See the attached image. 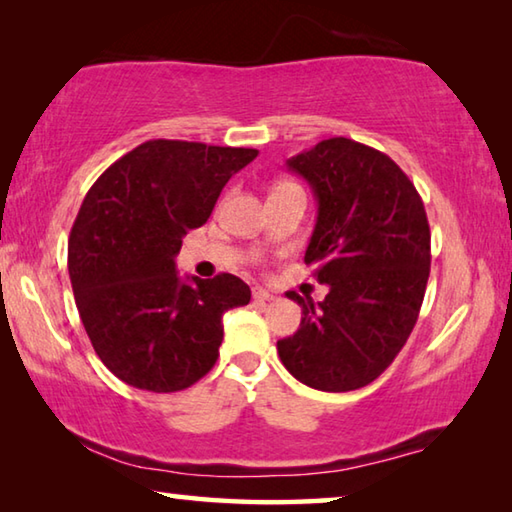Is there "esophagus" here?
Instances as JSON below:
<instances>
[{
	"mask_svg": "<svg viewBox=\"0 0 512 512\" xmlns=\"http://www.w3.org/2000/svg\"><path fill=\"white\" fill-rule=\"evenodd\" d=\"M253 298H255L257 302H271V300H275L273 293L262 289V287H255V289H253Z\"/></svg>",
	"mask_w": 512,
	"mask_h": 512,
	"instance_id": "1",
	"label": "esophagus"
}]
</instances>
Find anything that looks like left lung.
Returning a JSON list of instances; mask_svg holds the SVG:
<instances>
[{
    "label": "left lung",
    "instance_id": "1",
    "mask_svg": "<svg viewBox=\"0 0 512 512\" xmlns=\"http://www.w3.org/2000/svg\"><path fill=\"white\" fill-rule=\"evenodd\" d=\"M287 169L316 196L305 264L329 293L318 305L287 293L302 320L277 354L316 391H357L391 366L418 320L431 264L427 212L386 153L348 137L293 155Z\"/></svg>",
    "mask_w": 512,
    "mask_h": 512
}]
</instances>
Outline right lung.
Masks as SVG:
<instances>
[{
    "label": "right lung",
    "instance_id": "1",
    "mask_svg": "<svg viewBox=\"0 0 512 512\" xmlns=\"http://www.w3.org/2000/svg\"><path fill=\"white\" fill-rule=\"evenodd\" d=\"M257 153L151 140L85 196L69 235V280L94 352L128 386L176 393L196 384L219 357L223 314L250 302L237 275L180 277L176 255Z\"/></svg>",
    "mask_w": 512,
    "mask_h": 512
}]
</instances>
